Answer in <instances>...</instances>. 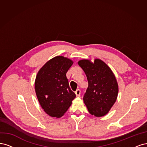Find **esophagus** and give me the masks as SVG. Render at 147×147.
<instances>
[{
	"instance_id": "obj_1",
	"label": "esophagus",
	"mask_w": 147,
	"mask_h": 147,
	"mask_svg": "<svg viewBox=\"0 0 147 147\" xmlns=\"http://www.w3.org/2000/svg\"><path fill=\"white\" fill-rule=\"evenodd\" d=\"M75 93H76V94L77 96H79L80 94V90L79 89L76 90V91L75 92Z\"/></svg>"
}]
</instances>
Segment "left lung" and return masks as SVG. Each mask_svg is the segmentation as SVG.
Segmentation results:
<instances>
[{
  "label": "left lung",
  "instance_id": "1",
  "mask_svg": "<svg viewBox=\"0 0 147 147\" xmlns=\"http://www.w3.org/2000/svg\"><path fill=\"white\" fill-rule=\"evenodd\" d=\"M78 65L87 78L88 86L84 95V102L89 113L95 117L105 116L115 102L118 86L114 74L108 65L100 59L94 62L80 60Z\"/></svg>",
  "mask_w": 147,
  "mask_h": 147
}]
</instances>
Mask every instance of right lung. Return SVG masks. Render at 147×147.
<instances>
[{
  "label": "right lung",
  "mask_w": 147,
  "mask_h": 147,
  "mask_svg": "<svg viewBox=\"0 0 147 147\" xmlns=\"http://www.w3.org/2000/svg\"><path fill=\"white\" fill-rule=\"evenodd\" d=\"M73 63L67 57L57 56L47 61L37 73L35 89L38 100L51 117H62L76 98L66 76Z\"/></svg>",
  "instance_id": "1"
}]
</instances>
